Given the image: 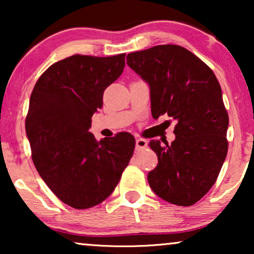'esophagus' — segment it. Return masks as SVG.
<instances>
[{
  "label": "esophagus",
  "mask_w": 254,
  "mask_h": 254,
  "mask_svg": "<svg viewBox=\"0 0 254 254\" xmlns=\"http://www.w3.org/2000/svg\"><path fill=\"white\" fill-rule=\"evenodd\" d=\"M135 145H136V149H143L148 145V141L144 140V138H136Z\"/></svg>",
  "instance_id": "1"
}]
</instances>
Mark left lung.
<instances>
[{"label": "left lung", "instance_id": "left-lung-1", "mask_svg": "<svg viewBox=\"0 0 254 254\" xmlns=\"http://www.w3.org/2000/svg\"><path fill=\"white\" fill-rule=\"evenodd\" d=\"M127 64L148 83L151 114L177 120L169 144L151 140L158 164L148 173L151 190L178 206L197 202L216 182L228 152L229 117L213 70L178 45H158L127 55Z\"/></svg>", "mask_w": 254, "mask_h": 254}]
</instances>
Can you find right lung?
Returning a JSON list of instances; mask_svg holds the SVG:
<instances>
[{
  "mask_svg": "<svg viewBox=\"0 0 254 254\" xmlns=\"http://www.w3.org/2000/svg\"><path fill=\"white\" fill-rule=\"evenodd\" d=\"M125 57L64 59L40 76L31 93L25 130L34 166L52 192L75 209L109 197L133 156L131 134L97 141L89 131L104 90L123 74Z\"/></svg>",
  "mask_w": 254,
  "mask_h": 254,
  "instance_id": "add662e5",
  "label": "right lung"
}]
</instances>
